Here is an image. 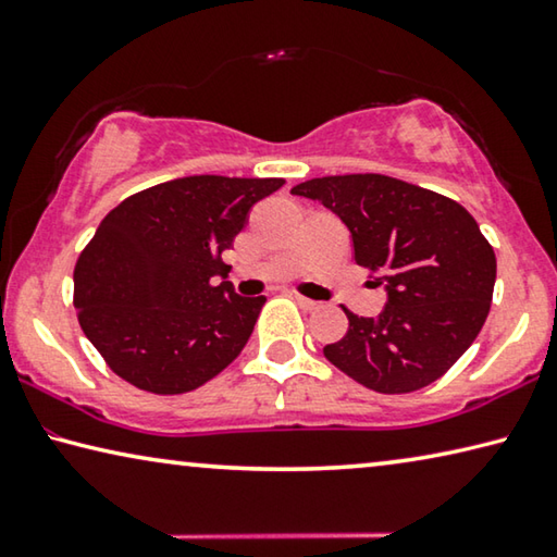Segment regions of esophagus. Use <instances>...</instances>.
Returning a JSON list of instances; mask_svg holds the SVG:
<instances>
[{
    "label": "esophagus",
    "instance_id": "esophagus-1",
    "mask_svg": "<svg viewBox=\"0 0 557 557\" xmlns=\"http://www.w3.org/2000/svg\"><path fill=\"white\" fill-rule=\"evenodd\" d=\"M295 301H297V305H299L301 309H307V312H314V309L322 307V305H319V301L309 299V297H301V295H295Z\"/></svg>",
    "mask_w": 557,
    "mask_h": 557
}]
</instances>
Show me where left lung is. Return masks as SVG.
Returning <instances> with one entry per match:
<instances>
[{
	"label": "left lung",
	"mask_w": 557,
	"mask_h": 557,
	"mask_svg": "<svg viewBox=\"0 0 557 557\" xmlns=\"http://www.w3.org/2000/svg\"><path fill=\"white\" fill-rule=\"evenodd\" d=\"M292 194L332 209L351 231L354 260L388 292L379 317H348L324 356L375 393H412L442 379L488 317L494 248L447 196L383 174L322 176Z\"/></svg>",
	"instance_id": "obj_1"
}]
</instances>
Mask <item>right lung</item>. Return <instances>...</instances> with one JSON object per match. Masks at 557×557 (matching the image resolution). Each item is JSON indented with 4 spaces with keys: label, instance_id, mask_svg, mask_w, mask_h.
Wrapping results in <instances>:
<instances>
[{
    "label": "right lung",
    "instance_id": "1",
    "mask_svg": "<svg viewBox=\"0 0 557 557\" xmlns=\"http://www.w3.org/2000/svg\"><path fill=\"white\" fill-rule=\"evenodd\" d=\"M285 178L184 176L115 206L73 270L83 334L139 391H196L238 358L265 297H238L223 252Z\"/></svg>",
    "mask_w": 557,
    "mask_h": 557
}]
</instances>
